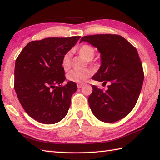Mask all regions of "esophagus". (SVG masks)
Segmentation results:
<instances>
[{"label": "esophagus", "mask_w": 160, "mask_h": 160, "mask_svg": "<svg viewBox=\"0 0 160 160\" xmlns=\"http://www.w3.org/2000/svg\"><path fill=\"white\" fill-rule=\"evenodd\" d=\"M82 86H83V84H82V83H79V84H78V85H77L78 88H81Z\"/></svg>", "instance_id": "1"}]
</instances>
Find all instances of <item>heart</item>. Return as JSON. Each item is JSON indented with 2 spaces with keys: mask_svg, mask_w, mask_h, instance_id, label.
I'll list each match as a JSON object with an SVG mask.
<instances>
[{
  "mask_svg": "<svg viewBox=\"0 0 160 160\" xmlns=\"http://www.w3.org/2000/svg\"><path fill=\"white\" fill-rule=\"evenodd\" d=\"M77 52L86 58L91 61L95 55V50L89 44H82L77 48ZM61 66L66 71L70 66V53L67 52L64 54L62 58ZM94 74V70L91 68H85L83 70H72L67 75L68 80L74 82H84Z\"/></svg>",
  "mask_w": 160,
  "mask_h": 160,
  "instance_id": "1",
  "label": "heart"
}]
</instances>
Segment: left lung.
I'll list each match as a JSON object with an SVG mask.
<instances>
[{
    "label": "left lung",
    "mask_w": 160,
    "mask_h": 160,
    "mask_svg": "<svg viewBox=\"0 0 160 160\" xmlns=\"http://www.w3.org/2000/svg\"><path fill=\"white\" fill-rule=\"evenodd\" d=\"M101 53L102 65L92 79L109 83L107 90L92 85L88 98L93 114L105 123L121 120L131 112L141 91L144 72L137 49L117 34H94L82 37Z\"/></svg>",
    "instance_id": "8db88e82"
}]
</instances>
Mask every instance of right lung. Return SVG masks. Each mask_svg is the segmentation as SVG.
Instances as JSON below:
<instances>
[{"instance_id": "add662e5", "label": "right lung", "mask_w": 160, "mask_h": 160, "mask_svg": "<svg viewBox=\"0 0 160 160\" xmlns=\"http://www.w3.org/2000/svg\"><path fill=\"white\" fill-rule=\"evenodd\" d=\"M80 38L51 37L28 43L16 59L14 88L27 113L40 123H58L66 116L74 82L66 80L62 58Z\"/></svg>"}]
</instances>
